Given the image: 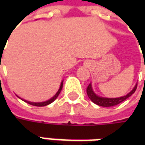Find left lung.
<instances>
[{
    "instance_id": "1",
    "label": "left lung",
    "mask_w": 145,
    "mask_h": 145,
    "mask_svg": "<svg viewBox=\"0 0 145 145\" xmlns=\"http://www.w3.org/2000/svg\"><path fill=\"white\" fill-rule=\"evenodd\" d=\"M137 84L134 86V88L131 89L130 92L128 93L127 94H126L125 96H123V97H114V98H110V97H100L97 95L95 93L93 92L92 88V84L90 83L86 89V92L88 97H89V99L92 101L93 103L97 104L100 106H104V107H109V106H116L120 103H123V101H125L127 98L131 96L135 91L137 89Z\"/></svg>"
}]
</instances>
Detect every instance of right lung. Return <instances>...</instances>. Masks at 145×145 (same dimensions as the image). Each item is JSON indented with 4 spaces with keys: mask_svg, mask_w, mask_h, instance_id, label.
I'll list each match as a JSON object with an SVG mask.
<instances>
[{
    "mask_svg": "<svg viewBox=\"0 0 145 145\" xmlns=\"http://www.w3.org/2000/svg\"><path fill=\"white\" fill-rule=\"evenodd\" d=\"M62 88H63V81H61V83H60V86H59V89H58V91H57V93L53 96L52 98H50L49 100H48V101H45V102H41V103H33V102H29V101H26V100H24V99H22V98H21V97H19L18 96V97H19V98H21L22 101H24V102H25V103H27L28 104H31V105H32V106H48V105H49V104H51L52 103H53L56 98H57V97L59 96V93H60V91H61V89H62Z\"/></svg>",
    "mask_w": 145,
    "mask_h": 145,
    "instance_id": "1",
    "label": "right lung"
}]
</instances>
